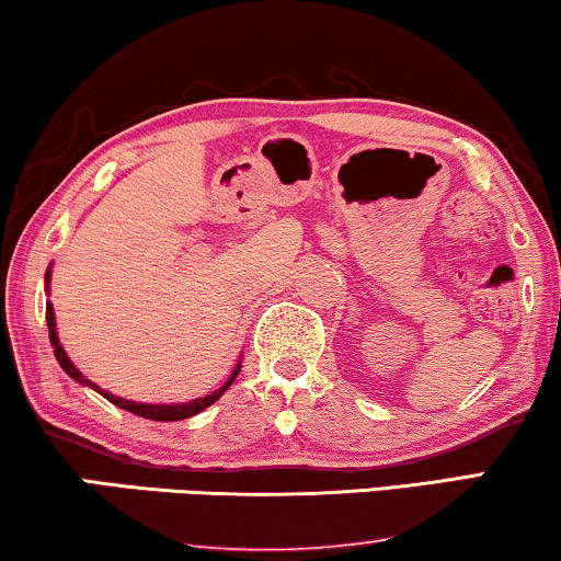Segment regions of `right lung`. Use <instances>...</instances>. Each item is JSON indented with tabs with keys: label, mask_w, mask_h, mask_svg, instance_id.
Listing matches in <instances>:
<instances>
[{
	"label": "right lung",
	"mask_w": 561,
	"mask_h": 561,
	"mask_svg": "<svg viewBox=\"0 0 561 561\" xmlns=\"http://www.w3.org/2000/svg\"><path fill=\"white\" fill-rule=\"evenodd\" d=\"M48 279H51V272H46V293H48ZM46 323H48V339H51V346H54V354L56 359H59L61 370L69 375V378H75L77 382H82V386H90L92 391H98L103 396V399H108L111 403H116L118 409H126L131 411V414L137 416H145V420H154V422H179V420H188V416L198 414V411H204L207 407H211L219 396H222L228 388L232 386V380L238 378L240 373V363L236 365V370L228 380H225V386H219L215 393L204 396V399H196V401H186V403H139V401H129V399H122V396H113L108 391H103L101 386H95V382L84 378V375L77 370L72 359L67 357V352H64V346L59 344V336H56V321H54V308L51 302H46Z\"/></svg>",
	"instance_id": "obj_1"
}]
</instances>
